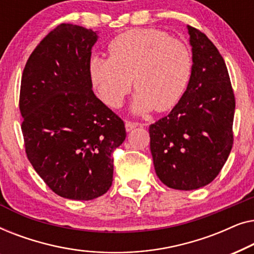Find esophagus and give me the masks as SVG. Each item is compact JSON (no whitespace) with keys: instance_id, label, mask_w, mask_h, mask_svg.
I'll return each instance as SVG.
<instances>
[{"instance_id":"obj_1","label":"esophagus","mask_w":254,"mask_h":254,"mask_svg":"<svg viewBox=\"0 0 254 254\" xmlns=\"http://www.w3.org/2000/svg\"><path fill=\"white\" fill-rule=\"evenodd\" d=\"M137 126H138L137 123H131V121H126V124H125V127H126L127 131L133 130L134 128L137 127Z\"/></svg>"}]
</instances>
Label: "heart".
Instances as JSON below:
<instances>
[{"label":"heart","instance_id":"heart-1","mask_svg":"<svg viewBox=\"0 0 254 254\" xmlns=\"http://www.w3.org/2000/svg\"><path fill=\"white\" fill-rule=\"evenodd\" d=\"M110 58L93 55L89 61L90 82L97 95L113 109L121 106L135 88L131 111L145 114L171 110L186 92L193 72L189 47L156 29H134L114 38Z\"/></svg>","mask_w":254,"mask_h":254}]
</instances>
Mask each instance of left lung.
Segmentation results:
<instances>
[{"instance_id":"1","label":"left lung","mask_w":254,"mask_h":254,"mask_svg":"<svg viewBox=\"0 0 254 254\" xmlns=\"http://www.w3.org/2000/svg\"><path fill=\"white\" fill-rule=\"evenodd\" d=\"M187 30L192 78L171 112L149 127L156 175L180 190L213 182L234 143L235 96L227 65L206 34L190 25Z\"/></svg>"}]
</instances>
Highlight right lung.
I'll return each mask as SVG.
<instances>
[{
  "label": "right lung",
  "mask_w": 254,
  "mask_h": 254,
  "mask_svg": "<svg viewBox=\"0 0 254 254\" xmlns=\"http://www.w3.org/2000/svg\"><path fill=\"white\" fill-rule=\"evenodd\" d=\"M97 31L61 24L30 55L19 110L27 158L58 195L92 200L113 182L112 152L124 121L92 91L89 61Z\"/></svg>",
  "instance_id": "add662e5"
}]
</instances>
